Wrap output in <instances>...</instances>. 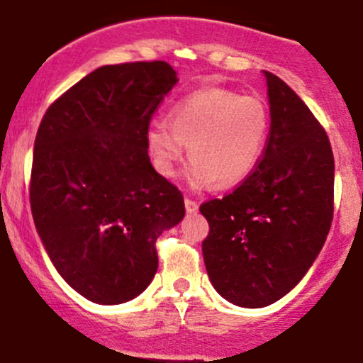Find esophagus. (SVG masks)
Returning <instances> with one entry per match:
<instances>
[{
  "label": "esophagus",
  "mask_w": 363,
  "mask_h": 363,
  "mask_svg": "<svg viewBox=\"0 0 363 363\" xmlns=\"http://www.w3.org/2000/svg\"><path fill=\"white\" fill-rule=\"evenodd\" d=\"M184 206H186V213L188 214H195L199 211V203L191 199H184Z\"/></svg>",
  "instance_id": "obj_1"
}]
</instances>
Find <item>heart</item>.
<instances>
[{
    "mask_svg": "<svg viewBox=\"0 0 363 363\" xmlns=\"http://www.w3.org/2000/svg\"><path fill=\"white\" fill-rule=\"evenodd\" d=\"M269 115L255 97L225 88H203L179 101L168 118H152L145 147L154 170L177 174L186 149L193 157L184 172L189 189L232 188L245 182L266 150Z\"/></svg>",
    "mask_w": 363,
    "mask_h": 363,
    "instance_id": "heart-1",
    "label": "heart"
}]
</instances>
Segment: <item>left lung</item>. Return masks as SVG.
Here are the masks:
<instances>
[{"instance_id":"1","label":"left lung","mask_w":363,"mask_h":363,"mask_svg":"<svg viewBox=\"0 0 363 363\" xmlns=\"http://www.w3.org/2000/svg\"><path fill=\"white\" fill-rule=\"evenodd\" d=\"M262 74L271 118L262 160L239 188L200 206L209 223L202 253L211 284L245 308L267 307L300 284L333 218L328 136L289 84Z\"/></svg>"}]
</instances>
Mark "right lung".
I'll return each instance as SVG.
<instances>
[{
	"label": "right lung",
	"instance_id": "right-lung-1",
	"mask_svg": "<svg viewBox=\"0 0 363 363\" xmlns=\"http://www.w3.org/2000/svg\"><path fill=\"white\" fill-rule=\"evenodd\" d=\"M177 81L167 62L103 65L56 99L37 131L35 227L60 277L94 303L142 294L157 271L156 239L186 214L145 147L150 117Z\"/></svg>",
	"mask_w": 363,
	"mask_h": 363
}]
</instances>
